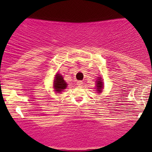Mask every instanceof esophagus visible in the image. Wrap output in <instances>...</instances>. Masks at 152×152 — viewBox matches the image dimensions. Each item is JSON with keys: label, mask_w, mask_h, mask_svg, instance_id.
I'll list each match as a JSON object with an SVG mask.
<instances>
[{"label": "esophagus", "mask_w": 152, "mask_h": 152, "mask_svg": "<svg viewBox=\"0 0 152 152\" xmlns=\"http://www.w3.org/2000/svg\"><path fill=\"white\" fill-rule=\"evenodd\" d=\"M83 84H84V82H83V81H81V80H78V81H77V85L79 86V87H81V86H83Z\"/></svg>", "instance_id": "obj_1"}]
</instances>
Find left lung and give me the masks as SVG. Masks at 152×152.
Wrapping results in <instances>:
<instances>
[{
	"label": "left lung",
	"instance_id": "obj_1",
	"mask_svg": "<svg viewBox=\"0 0 152 152\" xmlns=\"http://www.w3.org/2000/svg\"><path fill=\"white\" fill-rule=\"evenodd\" d=\"M96 91L98 93H101L102 90L103 89V80H102L101 77H99L97 78V80L96 81Z\"/></svg>",
	"mask_w": 152,
	"mask_h": 152
}]
</instances>
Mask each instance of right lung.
Segmentation results:
<instances>
[{"label": "right lung", "instance_id": "obj_1", "mask_svg": "<svg viewBox=\"0 0 152 152\" xmlns=\"http://www.w3.org/2000/svg\"><path fill=\"white\" fill-rule=\"evenodd\" d=\"M67 85L68 84L63 79L62 75L58 73L56 74L54 79V82H53V88H54L55 91L60 94V93L62 92L67 88Z\"/></svg>", "mask_w": 152, "mask_h": 152}]
</instances>
